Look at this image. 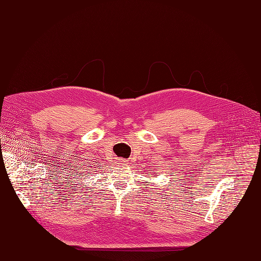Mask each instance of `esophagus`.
<instances>
[{"label":"esophagus","instance_id":"obj_1","mask_svg":"<svg viewBox=\"0 0 261 261\" xmlns=\"http://www.w3.org/2000/svg\"><path fill=\"white\" fill-rule=\"evenodd\" d=\"M123 162H125V161H123Z\"/></svg>","mask_w":261,"mask_h":261}]
</instances>
